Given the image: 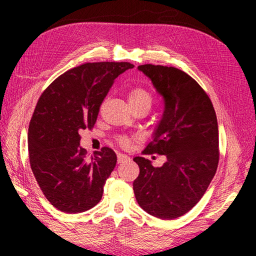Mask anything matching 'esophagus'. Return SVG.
<instances>
[{
  "label": "esophagus",
  "instance_id": "obj_1",
  "mask_svg": "<svg viewBox=\"0 0 256 256\" xmlns=\"http://www.w3.org/2000/svg\"><path fill=\"white\" fill-rule=\"evenodd\" d=\"M130 159L128 156L124 154H118V162L120 164V162H128V160Z\"/></svg>",
  "mask_w": 256,
  "mask_h": 256
}]
</instances>
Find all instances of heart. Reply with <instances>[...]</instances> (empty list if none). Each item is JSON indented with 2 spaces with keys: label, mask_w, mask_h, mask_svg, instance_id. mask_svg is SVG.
Returning a JSON list of instances; mask_svg holds the SVG:
<instances>
[{
  "label": "heart",
  "mask_w": 256,
  "mask_h": 256,
  "mask_svg": "<svg viewBox=\"0 0 256 256\" xmlns=\"http://www.w3.org/2000/svg\"><path fill=\"white\" fill-rule=\"evenodd\" d=\"M128 102L132 108L146 106V107H151L152 105V97L149 94L148 90L144 88H133L131 92H128ZM120 142L123 146H128L130 140L128 138H120Z\"/></svg>",
  "instance_id": "1"
}]
</instances>
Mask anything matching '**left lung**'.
Segmentation results:
<instances>
[{
    "instance_id": "left-lung-1",
    "label": "left lung",
    "mask_w": 256,
    "mask_h": 256,
    "mask_svg": "<svg viewBox=\"0 0 256 256\" xmlns=\"http://www.w3.org/2000/svg\"><path fill=\"white\" fill-rule=\"evenodd\" d=\"M164 99L162 118L144 152L166 156L162 167L133 158L140 174L133 182L136 198L149 214L170 220L201 200L216 172L219 133L214 108L200 84L172 66H138Z\"/></svg>"
}]
</instances>
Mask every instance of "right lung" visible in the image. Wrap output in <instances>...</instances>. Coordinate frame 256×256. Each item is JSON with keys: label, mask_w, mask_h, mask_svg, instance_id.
I'll return each mask as SVG.
<instances>
[{"label": "right lung", "mask_w": 256, "mask_h": 256, "mask_svg": "<svg viewBox=\"0 0 256 256\" xmlns=\"http://www.w3.org/2000/svg\"><path fill=\"white\" fill-rule=\"evenodd\" d=\"M133 68L128 62L82 64L52 82L38 100L28 130L30 166L44 196L60 211L79 214L102 200L118 158L105 146L86 159L80 132L94 128L115 79Z\"/></svg>", "instance_id": "1"}]
</instances>
